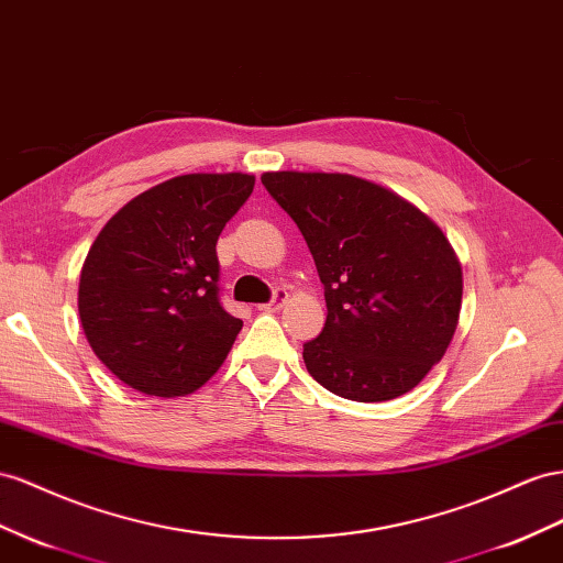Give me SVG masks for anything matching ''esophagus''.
Masks as SVG:
<instances>
[{
  "instance_id": "1",
  "label": "esophagus",
  "mask_w": 563,
  "mask_h": 563,
  "mask_svg": "<svg viewBox=\"0 0 563 563\" xmlns=\"http://www.w3.org/2000/svg\"><path fill=\"white\" fill-rule=\"evenodd\" d=\"M286 300H288L286 288H277L275 296H272V300H269V302H265V306H257V310H263V312H277V310H282V308H284V302H286Z\"/></svg>"
}]
</instances>
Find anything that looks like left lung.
<instances>
[{"label":"left lung","mask_w":563,"mask_h":563,"mask_svg":"<svg viewBox=\"0 0 563 563\" xmlns=\"http://www.w3.org/2000/svg\"><path fill=\"white\" fill-rule=\"evenodd\" d=\"M306 239L327 322L302 345L317 384L357 402L412 390L443 360L462 308V265L417 206L343 173H265Z\"/></svg>","instance_id":"8db88e82"}]
</instances>
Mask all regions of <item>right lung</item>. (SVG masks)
Wrapping results in <instances>:
<instances>
[{"mask_svg":"<svg viewBox=\"0 0 563 563\" xmlns=\"http://www.w3.org/2000/svg\"><path fill=\"white\" fill-rule=\"evenodd\" d=\"M255 177L179 175L103 224L80 272L78 310L95 355L144 395L177 398L216 374L244 327L220 302L218 236Z\"/></svg>","mask_w":563,"mask_h":563,"instance_id":"add662e5","label":"right lung"}]
</instances>
